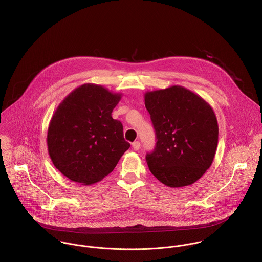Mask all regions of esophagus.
Masks as SVG:
<instances>
[{
	"label": "esophagus",
	"mask_w": 262,
	"mask_h": 262,
	"mask_svg": "<svg viewBox=\"0 0 262 262\" xmlns=\"http://www.w3.org/2000/svg\"><path fill=\"white\" fill-rule=\"evenodd\" d=\"M132 147H133V149L136 150V151L140 149V142H139V141L133 142V143H132Z\"/></svg>",
	"instance_id": "esophagus-1"
}]
</instances>
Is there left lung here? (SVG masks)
<instances>
[{
    "mask_svg": "<svg viewBox=\"0 0 262 262\" xmlns=\"http://www.w3.org/2000/svg\"><path fill=\"white\" fill-rule=\"evenodd\" d=\"M156 132V147L147 154L151 173L169 187L190 186L211 166L219 127L211 105L182 85L144 94Z\"/></svg>",
    "mask_w": 262,
    "mask_h": 262,
    "instance_id": "obj_1",
    "label": "left lung"
}]
</instances>
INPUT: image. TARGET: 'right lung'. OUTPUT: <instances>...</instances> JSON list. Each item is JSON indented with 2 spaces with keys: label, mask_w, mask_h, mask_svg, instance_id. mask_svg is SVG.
I'll list each match as a JSON object with an SVG mask.
<instances>
[{
  "label": "right lung",
  "mask_w": 262,
  "mask_h": 262,
  "mask_svg": "<svg viewBox=\"0 0 262 262\" xmlns=\"http://www.w3.org/2000/svg\"><path fill=\"white\" fill-rule=\"evenodd\" d=\"M122 98L103 85L83 83L58 105L47 130V148L54 166L83 186L102 181L130 144L123 126L112 118Z\"/></svg>",
  "instance_id": "add662e5"
}]
</instances>
